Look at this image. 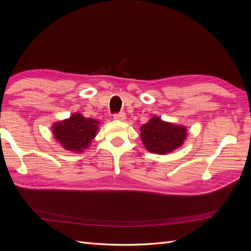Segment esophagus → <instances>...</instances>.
<instances>
[{
    "label": "esophagus",
    "mask_w": 251,
    "mask_h": 251,
    "mask_svg": "<svg viewBox=\"0 0 251 251\" xmlns=\"http://www.w3.org/2000/svg\"><path fill=\"white\" fill-rule=\"evenodd\" d=\"M115 120H120V121H124L126 119V113L121 112V113H118V114H115L113 117Z\"/></svg>",
    "instance_id": "esophagus-1"
}]
</instances>
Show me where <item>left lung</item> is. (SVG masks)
I'll return each mask as SVG.
<instances>
[{"label": "left lung", "instance_id": "1", "mask_svg": "<svg viewBox=\"0 0 251 251\" xmlns=\"http://www.w3.org/2000/svg\"><path fill=\"white\" fill-rule=\"evenodd\" d=\"M186 136V126L168 123L158 116L151 117L147 124L140 126V138L143 146L151 153L158 155L172 153L183 146Z\"/></svg>", "mask_w": 251, "mask_h": 251}]
</instances>
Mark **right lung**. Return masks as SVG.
Masks as SVG:
<instances>
[{"label":"right lung","mask_w":251,"mask_h":251,"mask_svg":"<svg viewBox=\"0 0 251 251\" xmlns=\"http://www.w3.org/2000/svg\"><path fill=\"white\" fill-rule=\"evenodd\" d=\"M98 125L100 121L96 119L86 118L79 113H74L69 118L53 124L52 133L66 151L82 153L97 135Z\"/></svg>","instance_id":"obj_1"}]
</instances>
